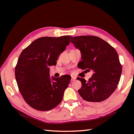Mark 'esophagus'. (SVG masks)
I'll return each instance as SVG.
<instances>
[{
  "label": "esophagus",
  "instance_id": "1",
  "mask_svg": "<svg viewBox=\"0 0 134 134\" xmlns=\"http://www.w3.org/2000/svg\"><path fill=\"white\" fill-rule=\"evenodd\" d=\"M75 80H76V78L72 76V77H71V81H74Z\"/></svg>",
  "mask_w": 134,
  "mask_h": 134
}]
</instances>
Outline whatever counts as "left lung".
Returning a JSON list of instances; mask_svg holds the SVG:
<instances>
[{
  "instance_id": "left-lung-1",
  "label": "left lung",
  "mask_w": 134,
  "mask_h": 134,
  "mask_svg": "<svg viewBox=\"0 0 134 134\" xmlns=\"http://www.w3.org/2000/svg\"><path fill=\"white\" fill-rule=\"evenodd\" d=\"M71 42L81 54L79 68L92 70V76L86 81L77 77L82 85L78 92L83 100L93 105L103 103L117 88L122 66L116 51L105 41L90 35L72 37Z\"/></svg>"
}]
</instances>
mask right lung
Here are the masks:
<instances>
[{
    "label": "right lung",
    "instance_id": "add662e5",
    "mask_svg": "<svg viewBox=\"0 0 134 134\" xmlns=\"http://www.w3.org/2000/svg\"><path fill=\"white\" fill-rule=\"evenodd\" d=\"M71 37L40 38L20 54L15 67L16 80L25 100L36 110H49L62 100L71 76L51 78L49 67L57 64Z\"/></svg>",
    "mask_w": 134,
    "mask_h": 134
}]
</instances>
